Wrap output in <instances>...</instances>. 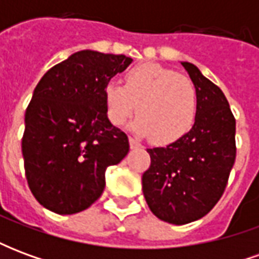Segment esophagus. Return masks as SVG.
I'll return each mask as SVG.
<instances>
[{
    "label": "esophagus",
    "instance_id": "34e87169",
    "mask_svg": "<svg viewBox=\"0 0 259 259\" xmlns=\"http://www.w3.org/2000/svg\"><path fill=\"white\" fill-rule=\"evenodd\" d=\"M129 144H130V148H141V144L139 141L136 140L135 137H129Z\"/></svg>",
    "mask_w": 259,
    "mask_h": 259
}]
</instances>
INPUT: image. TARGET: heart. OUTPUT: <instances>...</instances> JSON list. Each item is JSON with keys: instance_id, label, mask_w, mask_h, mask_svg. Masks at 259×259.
<instances>
[{"instance_id": "heart-1", "label": "heart", "mask_w": 259, "mask_h": 259, "mask_svg": "<svg viewBox=\"0 0 259 259\" xmlns=\"http://www.w3.org/2000/svg\"><path fill=\"white\" fill-rule=\"evenodd\" d=\"M108 119L123 126L137 109L133 130L157 144L185 137L197 118V90L190 77L158 64H141L124 74L123 85H104Z\"/></svg>"}]
</instances>
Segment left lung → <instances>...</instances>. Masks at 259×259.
<instances>
[{
    "instance_id": "left-lung-1",
    "label": "left lung",
    "mask_w": 259,
    "mask_h": 259,
    "mask_svg": "<svg viewBox=\"0 0 259 259\" xmlns=\"http://www.w3.org/2000/svg\"><path fill=\"white\" fill-rule=\"evenodd\" d=\"M197 90L191 130L166 147L147 148L151 165L143 193L161 221L186 225L205 217L222 197L236 159V119L222 90L190 62H182Z\"/></svg>"
}]
</instances>
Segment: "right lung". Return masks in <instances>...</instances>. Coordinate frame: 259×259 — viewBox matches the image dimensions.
I'll return each instance as SVG.
<instances>
[{
	"label": "right lung",
	"instance_id": "add662e5",
	"mask_svg": "<svg viewBox=\"0 0 259 259\" xmlns=\"http://www.w3.org/2000/svg\"><path fill=\"white\" fill-rule=\"evenodd\" d=\"M133 59L84 50L44 74L25 113L22 154L30 191L59 215L101 197L105 170L129 152V139L107 115L104 85Z\"/></svg>",
	"mask_w": 259,
	"mask_h": 259
}]
</instances>
